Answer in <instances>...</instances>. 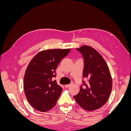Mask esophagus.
Returning a JSON list of instances; mask_svg holds the SVG:
<instances>
[{
	"label": "esophagus",
	"mask_w": 131,
	"mask_h": 131,
	"mask_svg": "<svg viewBox=\"0 0 131 131\" xmlns=\"http://www.w3.org/2000/svg\"><path fill=\"white\" fill-rule=\"evenodd\" d=\"M73 82H71L70 84H68V85H65V87H66V88H69V87H70V86H72V85H73Z\"/></svg>",
	"instance_id": "esophagus-1"
}]
</instances>
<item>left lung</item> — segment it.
<instances>
[{"label":"left lung","mask_w":131,"mask_h":131,"mask_svg":"<svg viewBox=\"0 0 131 131\" xmlns=\"http://www.w3.org/2000/svg\"><path fill=\"white\" fill-rule=\"evenodd\" d=\"M77 50L84 62V80L78 94L73 97L83 109L93 111L100 108L108 101L112 90V79L104 58L97 50L89 46H83Z\"/></svg>","instance_id":"left-lung-1"}]
</instances>
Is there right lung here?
<instances>
[{
  "mask_svg": "<svg viewBox=\"0 0 131 131\" xmlns=\"http://www.w3.org/2000/svg\"><path fill=\"white\" fill-rule=\"evenodd\" d=\"M70 49H52L41 51L28 66L24 77L25 93L29 104L41 112H47L56 105L62 88L53 78L62 59Z\"/></svg>",
  "mask_w": 131,
  "mask_h": 131,
  "instance_id": "right-lung-1",
  "label": "right lung"
}]
</instances>
